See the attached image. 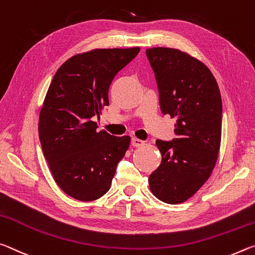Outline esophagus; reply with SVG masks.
Here are the masks:
<instances>
[{
	"label": "esophagus",
	"instance_id": "obj_1",
	"mask_svg": "<svg viewBox=\"0 0 255 255\" xmlns=\"http://www.w3.org/2000/svg\"><path fill=\"white\" fill-rule=\"evenodd\" d=\"M131 143L133 147H141V145L144 144V141H142L141 139H137V137H133Z\"/></svg>",
	"mask_w": 255,
	"mask_h": 255
}]
</instances>
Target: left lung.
I'll return each mask as SVG.
<instances>
[{
    "label": "left lung",
    "instance_id": "1",
    "mask_svg": "<svg viewBox=\"0 0 255 255\" xmlns=\"http://www.w3.org/2000/svg\"><path fill=\"white\" fill-rule=\"evenodd\" d=\"M162 114L176 119L172 142L157 140L161 162L149 176L160 201H186L208 181L222 142L223 105L218 83L208 66L176 48H148Z\"/></svg>",
    "mask_w": 255,
    "mask_h": 255
}]
</instances>
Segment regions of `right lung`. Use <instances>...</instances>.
<instances>
[{"mask_svg": "<svg viewBox=\"0 0 255 255\" xmlns=\"http://www.w3.org/2000/svg\"><path fill=\"white\" fill-rule=\"evenodd\" d=\"M140 47L95 48L66 60L49 85L39 113L44 156L56 184L79 201H94L110 190L128 135L97 132L91 118L108 106L113 79Z\"/></svg>", "mask_w": 255, "mask_h": 255, "instance_id": "obj_1", "label": "right lung"}]
</instances>
